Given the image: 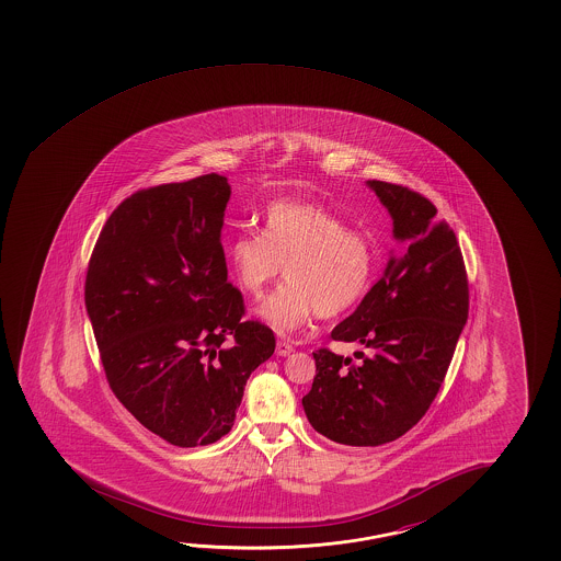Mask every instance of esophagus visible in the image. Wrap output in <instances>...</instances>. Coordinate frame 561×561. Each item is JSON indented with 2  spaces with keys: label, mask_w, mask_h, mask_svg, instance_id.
<instances>
[{
  "label": "esophagus",
  "mask_w": 561,
  "mask_h": 561,
  "mask_svg": "<svg viewBox=\"0 0 561 561\" xmlns=\"http://www.w3.org/2000/svg\"><path fill=\"white\" fill-rule=\"evenodd\" d=\"M291 352H294V346H291V344H289V342H285V340H279V342H277V346H276L277 356H289V354H291Z\"/></svg>",
  "instance_id": "obj_1"
}]
</instances>
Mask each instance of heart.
<instances>
[{
	"instance_id": "heart-1",
	"label": "heart",
	"mask_w": 561,
	"mask_h": 561,
	"mask_svg": "<svg viewBox=\"0 0 561 561\" xmlns=\"http://www.w3.org/2000/svg\"><path fill=\"white\" fill-rule=\"evenodd\" d=\"M240 287L260 297L285 266L287 284L257 307L282 334L299 331L312 314L336 317L368 294L376 250L366 232L317 203H270L262 232L242 230L225 249Z\"/></svg>"
}]
</instances>
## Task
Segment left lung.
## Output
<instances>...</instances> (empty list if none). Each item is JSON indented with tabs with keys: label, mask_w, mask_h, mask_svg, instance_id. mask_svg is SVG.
Wrapping results in <instances>:
<instances>
[{
	"label": "left lung",
	"mask_w": 561,
	"mask_h": 561,
	"mask_svg": "<svg viewBox=\"0 0 561 561\" xmlns=\"http://www.w3.org/2000/svg\"><path fill=\"white\" fill-rule=\"evenodd\" d=\"M399 242L381 279L332 331L354 342L344 358L312 352L317 376L304 397L309 423L329 440L381 446L423 419L468 321V274L458 240L436 207L403 185L369 180Z\"/></svg>",
	"instance_id": "1"
}]
</instances>
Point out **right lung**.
I'll return each instance as SVG.
<instances>
[{
    "mask_svg": "<svg viewBox=\"0 0 561 561\" xmlns=\"http://www.w3.org/2000/svg\"><path fill=\"white\" fill-rule=\"evenodd\" d=\"M225 175L133 193L95 242L85 309L111 391L145 428L180 448L234 424L250 374L276 350L244 321L221 244Z\"/></svg>",
    "mask_w": 561,
    "mask_h": 561,
    "instance_id": "add662e5",
    "label": "right lung"
}]
</instances>
